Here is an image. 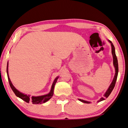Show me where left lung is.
Listing matches in <instances>:
<instances>
[{"mask_svg":"<svg viewBox=\"0 0 128 128\" xmlns=\"http://www.w3.org/2000/svg\"><path fill=\"white\" fill-rule=\"evenodd\" d=\"M108 41L110 42V45H111V47H112V56H113V60H114V67L115 68V74H114V79H113V80L111 84H110V87L107 90V91H106V92L105 93V94L104 95V97L103 98H100V99L99 100H98V102H102V100H105L106 98H107L110 95V93L112 92V90H114V86H115V84H116V80H117V75H118V61H117V56L116 55V53H115V49H114V45H113V44L111 41L110 40H108ZM79 101H80L83 102H84V103H87V104H90V102H87V101H86V100H82L79 99Z\"/></svg>","mask_w":128,"mask_h":128,"instance_id":"8db88e82","label":"left lung"}]
</instances>
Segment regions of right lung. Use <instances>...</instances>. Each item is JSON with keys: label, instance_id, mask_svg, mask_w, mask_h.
Listing matches in <instances>:
<instances>
[{"label": "right lung", "instance_id": "1", "mask_svg": "<svg viewBox=\"0 0 128 128\" xmlns=\"http://www.w3.org/2000/svg\"><path fill=\"white\" fill-rule=\"evenodd\" d=\"M8 62L7 63V73L8 79V81H9L10 87H11L12 91H14V94H15L16 96H18V97L20 98V99H22V100H23L24 101H25L26 102H32V104H33L44 103V102H46L49 99H51L52 96H53V94H54V86H55V84L56 82V81H57L58 77H56V78L55 79V80H54L53 84L52 86L51 90H50V92L49 94H48L46 95H42V96H30V95H27L26 94H24L22 92H20V91H18V90L14 86L13 84H12V83H11V80H10V79L9 78V75H8Z\"/></svg>", "mask_w": 128, "mask_h": 128}]
</instances>
